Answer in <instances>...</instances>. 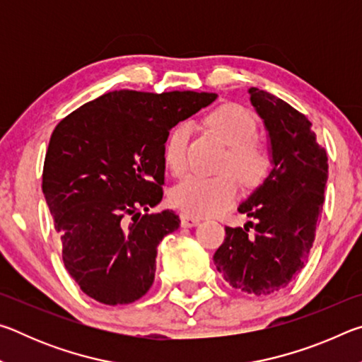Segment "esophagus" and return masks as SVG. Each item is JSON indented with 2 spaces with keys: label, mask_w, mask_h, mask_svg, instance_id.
Here are the masks:
<instances>
[{
  "label": "esophagus",
  "mask_w": 362,
  "mask_h": 362,
  "mask_svg": "<svg viewBox=\"0 0 362 362\" xmlns=\"http://www.w3.org/2000/svg\"><path fill=\"white\" fill-rule=\"evenodd\" d=\"M180 223L182 226H185V228H193V226L199 223V218L188 216V214H180Z\"/></svg>",
  "instance_id": "1"
}]
</instances>
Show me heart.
I'll return each mask as SVG.
<instances>
[{
    "instance_id": "obj_1",
    "label": "heart",
    "mask_w": 362,
    "mask_h": 362,
    "mask_svg": "<svg viewBox=\"0 0 362 362\" xmlns=\"http://www.w3.org/2000/svg\"><path fill=\"white\" fill-rule=\"evenodd\" d=\"M204 124L220 142L228 146L220 170L223 174L204 177L187 175L170 192V203L188 216L207 217L228 209L238 198L240 183L249 188L265 182L273 169V146L257 137V121L252 113L238 103H222L206 115ZM192 129L182 122L169 132L164 144V161L173 174L187 169V148Z\"/></svg>"
}]
</instances>
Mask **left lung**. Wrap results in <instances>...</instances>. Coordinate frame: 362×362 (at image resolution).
Instances as JSON below:
<instances>
[{
  "label": "left lung",
  "mask_w": 362,
  "mask_h": 362,
  "mask_svg": "<svg viewBox=\"0 0 362 362\" xmlns=\"http://www.w3.org/2000/svg\"><path fill=\"white\" fill-rule=\"evenodd\" d=\"M249 94L268 131L273 169L238 207L255 222L244 228L225 226V240L214 254V263L235 289L268 296L284 289L308 260L329 164L303 113L267 90L250 88Z\"/></svg>",
  "instance_id": "8db88e82"
}]
</instances>
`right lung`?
Listing matches in <instances>:
<instances>
[{
  "label": "right lung",
  "mask_w": 362,
  "mask_h": 362,
  "mask_svg": "<svg viewBox=\"0 0 362 362\" xmlns=\"http://www.w3.org/2000/svg\"><path fill=\"white\" fill-rule=\"evenodd\" d=\"M217 99L212 93L113 90L54 129L42 193L62 241L64 265L90 298L132 303L155 281L158 244L180 226L161 203L169 131Z\"/></svg>",
  "instance_id": "right-lung-1"
}]
</instances>
